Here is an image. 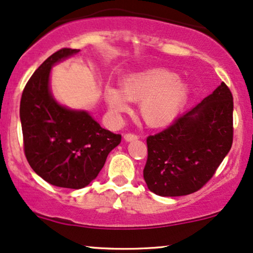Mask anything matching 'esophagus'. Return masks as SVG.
Returning <instances> with one entry per match:
<instances>
[{"label": "esophagus", "mask_w": 253, "mask_h": 253, "mask_svg": "<svg viewBox=\"0 0 253 253\" xmlns=\"http://www.w3.org/2000/svg\"><path fill=\"white\" fill-rule=\"evenodd\" d=\"M124 139L126 140V141H133V140H137V135L133 133H126L124 135Z\"/></svg>", "instance_id": "esophagus-1"}]
</instances>
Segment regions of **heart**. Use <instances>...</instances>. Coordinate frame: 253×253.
<instances>
[{
  "label": "heart",
  "mask_w": 253,
  "mask_h": 253,
  "mask_svg": "<svg viewBox=\"0 0 253 253\" xmlns=\"http://www.w3.org/2000/svg\"><path fill=\"white\" fill-rule=\"evenodd\" d=\"M189 87L167 69H148L130 73L121 81L120 89L112 85L104 88V98L116 117L130 112L129 101L139 103L142 120L149 127L170 124L187 101Z\"/></svg>",
  "instance_id": "b5f03b06"
}]
</instances>
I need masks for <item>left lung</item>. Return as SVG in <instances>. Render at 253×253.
<instances>
[{
    "label": "left lung",
    "instance_id": "1",
    "mask_svg": "<svg viewBox=\"0 0 253 253\" xmlns=\"http://www.w3.org/2000/svg\"><path fill=\"white\" fill-rule=\"evenodd\" d=\"M232 113L231 91L220 83L168 128L147 137L143 178L148 189L170 197L200 190L231 148Z\"/></svg>",
    "mask_w": 253,
    "mask_h": 253
}]
</instances>
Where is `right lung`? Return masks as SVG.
Returning a JSON list of instances; mask_svg holds the SVG:
<instances>
[{
    "label": "right lung",
    "instance_id": "add662e5",
    "mask_svg": "<svg viewBox=\"0 0 253 253\" xmlns=\"http://www.w3.org/2000/svg\"><path fill=\"white\" fill-rule=\"evenodd\" d=\"M79 50L64 47L51 55L25 85L20 105L24 154L47 183L82 189L98 176L107 155L121 141L86 111L63 106L50 89L51 68Z\"/></svg>",
    "mask_w": 253,
    "mask_h": 253
}]
</instances>
